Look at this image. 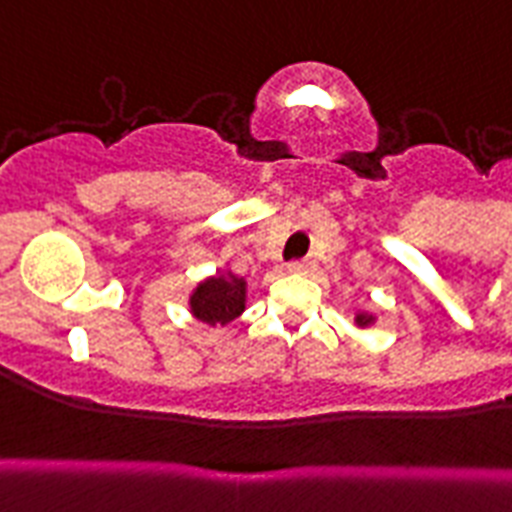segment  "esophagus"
I'll use <instances>...</instances> for the list:
<instances>
[{"label": "esophagus", "instance_id": "34e87169", "mask_svg": "<svg viewBox=\"0 0 512 512\" xmlns=\"http://www.w3.org/2000/svg\"><path fill=\"white\" fill-rule=\"evenodd\" d=\"M311 271V263L308 260H297V263H289V273H308Z\"/></svg>", "mask_w": 512, "mask_h": 512}]
</instances>
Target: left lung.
<instances>
[{
  "label": "left lung",
  "instance_id": "1",
  "mask_svg": "<svg viewBox=\"0 0 512 512\" xmlns=\"http://www.w3.org/2000/svg\"><path fill=\"white\" fill-rule=\"evenodd\" d=\"M353 324H356L358 329H369V327H374V324H377V313H372V311H356V316H353Z\"/></svg>",
  "mask_w": 512,
  "mask_h": 512
}]
</instances>
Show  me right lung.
Returning <instances> with one entry per match:
<instances>
[{
    "label": "right lung",
    "mask_w": 512,
    "mask_h": 512,
    "mask_svg": "<svg viewBox=\"0 0 512 512\" xmlns=\"http://www.w3.org/2000/svg\"><path fill=\"white\" fill-rule=\"evenodd\" d=\"M247 308V279L233 273L228 265L215 276L201 279L188 295V311L207 327H228Z\"/></svg>",
    "instance_id": "obj_1"
}]
</instances>
